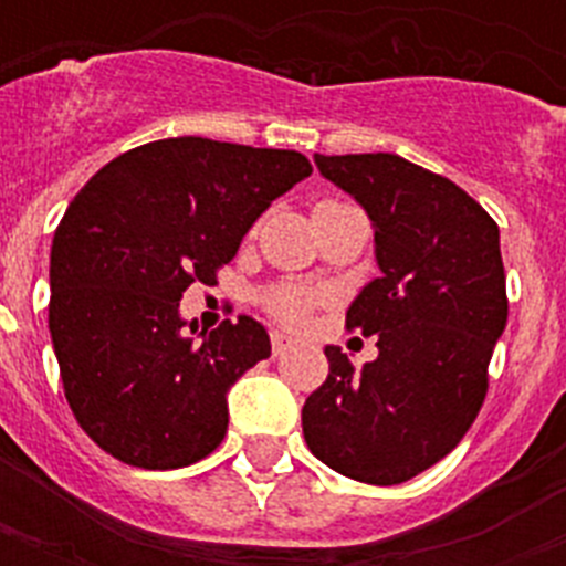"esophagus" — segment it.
<instances>
[{"label":"esophagus","mask_w":566,"mask_h":566,"mask_svg":"<svg viewBox=\"0 0 566 566\" xmlns=\"http://www.w3.org/2000/svg\"><path fill=\"white\" fill-rule=\"evenodd\" d=\"M273 355L275 358H279V355H284V353H291L293 349V340L287 335H282V332H273Z\"/></svg>","instance_id":"1"}]
</instances>
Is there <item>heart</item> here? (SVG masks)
I'll use <instances>...</instances> for the list:
<instances>
[{
  "label": "heart",
  "mask_w": 566,
  "mask_h": 566,
  "mask_svg": "<svg viewBox=\"0 0 566 566\" xmlns=\"http://www.w3.org/2000/svg\"><path fill=\"white\" fill-rule=\"evenodd\" d=\"M319 302V296L314 291H305V287H296V284H279L273 291L264 293V305L270 311V317H275L284 326L300 328L308 323L311 311Z\"/></svg>",
  "instance_id": "b5f03b06"
}]
</instances>
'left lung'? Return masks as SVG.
<instances>
[{
  "mask_svg": "<svg viewBox=\"0 0 566 566\" xmlns=\"http://www.w3.org/2000/svg\"><path fill=\"white\" fill-rule=\"evenodd\" d=\"M314 161L370 213L381 275L346 311V328L378 335V358L358 373L326 346L328 378L302 408L305 443L346 479L402 484L447 458L482 411L509 319L500 226L455 181L399 155Z\"/></svg>",
  "mask_w": 566,
  "mask_h": 566,
  "instance_id": "left-lung-1",
  "label": "left lung"
}]
</instances>
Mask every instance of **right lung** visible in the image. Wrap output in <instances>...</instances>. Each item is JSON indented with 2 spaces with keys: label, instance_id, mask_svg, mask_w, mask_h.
Listing matches in <instances>:
<instances>
[{
  "label": "right lung",
  "instance_id": "obj_1",
  "mask_svg": "<svg viewBox=\"0 0 566 566\" xmlns=\"http://www.w3.org/2000/svg\"><path fill=\"white\" fill-rule=\"evenodd\" d=\"M311 176L293 149L167 137L105 164L66 208L49 261V332L87 438L123 464L176 470L229 429L226 394L270 358L252 317L185 332L181 293L217 284L275 196Z\"/></svg>",
  "mask_w": 566,
  "mask_h": 566
}]
</instances>
